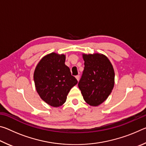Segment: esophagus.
I'll use <instances>...</instances> for the list:
<instances>
[{"label":"esophagus","instance_id":"obj_1","mask_svg":"<svg viewBox=\"0 0 146 146\" xmlns=\"http://www.w3.org/2000/svg\"><path fill=\"white\" fill-rule=\"evenodd\" d=\"M75 77L76 78V80H77L78 81H79V80H80V75H76Z\"/></svg>","mask_w":146,"mask_h":146}]
</instances>
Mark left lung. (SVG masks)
<instances>
[{"label": "left lung", "mask_w": 146, "mask_h": 146, "mask_svg": "<svg viewBox=\"0 0 146 146\" xmlns=\"http://www.w3.org/2000/svg\"><path fill=\"white\" fill-rule=\"evenodd\" d=\"M83 58L84 70L78 86L86 103L99 106L114 87V70L110 60L102 54H83Z\"/></svg>", "instance_id": "left-lung-1"}]
</instances>
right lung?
<instances>
[{"mask_svg": "<svg viewBox=\"0 0 146 146\" xmlns=\"http://www.w3.org/2000/svg\"><path fill=\"white\" fill-rule=\"evenodd\" d=\"M65 60L63 54L51 53L44 56L35 70L36 90L42 99L53 107L65 103L70 90L78 83Z\"/></svg>", "mask_w": 146, "mask_h": 146, "instance_id": "1", "label": "right lung"}]
</instances>
